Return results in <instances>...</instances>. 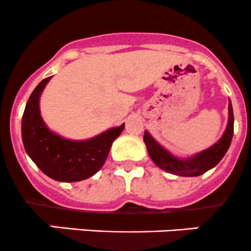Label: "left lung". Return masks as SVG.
<instances>
[{
    "label": "left lung",
    "mask_w": 251,
    "mask_h": 251,
    "mask_svg": "<svg viewBox=\"0 0 251 251\" xmlns=\"http://www.w3.org/2000/svg\"><path fill=\"white\" fill-rule=\"evenodd\" d=\"M228 110H229L228 126L222 138L210 149L197 153L193 157L185 158V160H179L171 155L166 149L157 144V141L148 131H145L144 141L146 144L151 160L163 171L172 173V175L183 176V177H197V176L204 175L222 160L229 148L230 141H232L233 130H234V117H233V108L230 101L228 105Z\"/></svg>",
    "instance_id": "1"
}]
</instances>
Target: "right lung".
<instances>
[{"label": "right lung", "mask_w": 251, "mask_h": 251, "mask_svg": "<svg viewBox=\"0 0 251 251\" xmlns=\"http://www.w3.org/2000/svg\"><path fill=\"white\" fill-rule=\"evenodd\" d=\"M51 76L34 89L22 118L24 149L35 165L58 182H79L90 178L103 166L112 143L125 129V123L88 140H67L52 133L42 121L40 95Z\"/></svg>", "instance_id": "obj_1"}]
</instances>
